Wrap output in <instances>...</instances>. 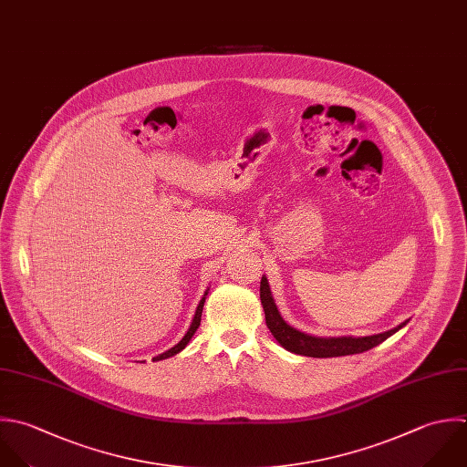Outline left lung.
Returning <instances> with one entry per match:
<instances>
[{"mask_svg":"<svg viewBox=\"0 0 467 467\" xmlns=\"http://www.w3.org/2000/svg\"><path fill=\"white\" fill-rule=\"evenodd\" d=\"M260 300L265 311V324L273 337L278 340L282 348L295 355H304V357H313V358H331V357H346V355H358L364 351H369L388 340L391 335H395L399 329H402L406 322L400 326L393 327L391 331L380 333V335H371V337H338V338H322V337H311L306 335L295 327H291L278 313V307L273 300L269 282L265 276H262L260 282Z\"/></svg>","mask_w":467,"mask_h":467,"instance_id":"left-lung-1","label":"left lung"}]
</instances>
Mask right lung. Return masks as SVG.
Returning a JSON list of instances; mask_svg holds the SVG:
<instances>
[{
	"label": "right lung",
	"mask_w": 467,
	"mask_h": 467,
	"mask_svg": "<svg viewBox=\"0 0 467 467\" xmlns=\"http://www.w3.org/2000/svg\"><path fill=\"white\" fill-rule=\"evenodd\" d=\"M207 293H209V289L205 291V295L202 296V300H200V304H198V307H196V313H194V318H192V322H191V327L187 329V333H185V337L174 346V348H171L169 351H165V353H161V355H158V357H154L152 360L154 362H158V360H165V358H171V357H174V355H178L182 349H185V346L189 344V340L192 338V335L196 333V329L200 327V320H202V311H203V304H205V296H207Z\"/></svg>",
	"instance_id": "right-lung-1"
}]
</instances>
